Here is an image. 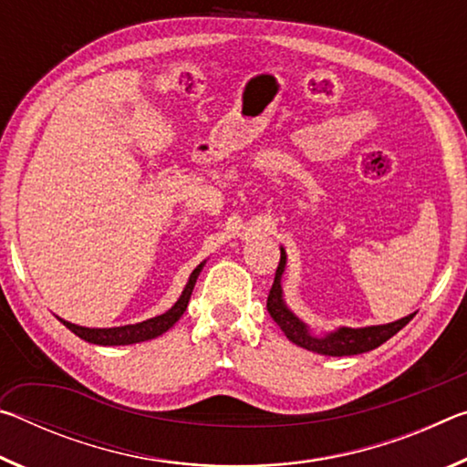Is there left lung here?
Listing matches in <instances>:
<instances>
[{
	"instance_id": "8db88e82",
	"label": "left lung",
	"mask_w": 467,
	"mask_h": 467,
	"mask_svg": "<svg viewBox=\"0 0 467 467\" xmlns=\"http://www.w3.org/2000/svg\"><path fill=\"white\" fill-rule=\"evenodd\" d=\"M286 267V251L280 247V264L275 270V278L272 284L270 295H267V311H270L272 319L278 323L280 329L286 334L292 344H296L305 350L326 354V357H352V354H362L387 342L391 336L398 334L401 327H406L410 319L416 313L401 317L393 323H385V326H368V327H339L326 336H313L306 323L300 321L295 313H292L286 303H284L282 295V274Z\"/></svg>"
}]
</instances>
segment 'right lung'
<instances>
[{
	"instance_id": "obj_1",
	"label": "right lung",
	"mask_w": 467,
	"mask_h": 467,
	"mask_svg": "<svg viewBox=\"0 0 467 467\" xmlns=\"http://www.w3.org/2000/svg\"><path fill=\"white\" fill-rule=\"evenodd\" d=\"M203 264L197 265L192 272V275H189V282L185 284V288H183V292H181L177 303L172 305L167 313L156 315V317H152V319L133 323V326H121V327H82V326H76V323H69L61 317H57V319L69 331H74L78 337H82L90 344H99V346H128V344L146 342V339H154L158 336H162L164 331H169L181 319V315L185 313L189 298H192V292H193V286L197 282V275H200Z\"/></svg>"
}]
</instances>
